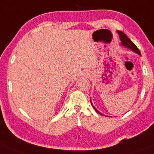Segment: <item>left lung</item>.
Instances as JSON below:
<instances>
[{
    "label": "left lung",
    "instance_id": "left-lung-1",
    "mask_svg": "<svg viewBox=\"0 0 154 154\" xmlns=\"http://www.w3.org/2000/svg\"><path fill=\"white\" fill-rule=\"evenodd\" d=\"M117 32H118V33H119V38H120L121 45H122V46L126 47V48H128V49H130V50H131L132 51H134V52H135L136 54L139 55L140 56H141V52H140L139 49H138L137 47H136V45L134 44V43H133L132 41H131L129 38H128V37H127V35H126V34L123 33V32L121 31H117ZM91 105H92L93 107H94L95 111L97 112L98 113H99V114L102 115V116H104L103 113H101L100 112L98 111V110L94 107V105H93V103H92L91 99Z\"/></svg>",
    "mask_w": 154,
    "mask_h": 154
}]
</instances>
